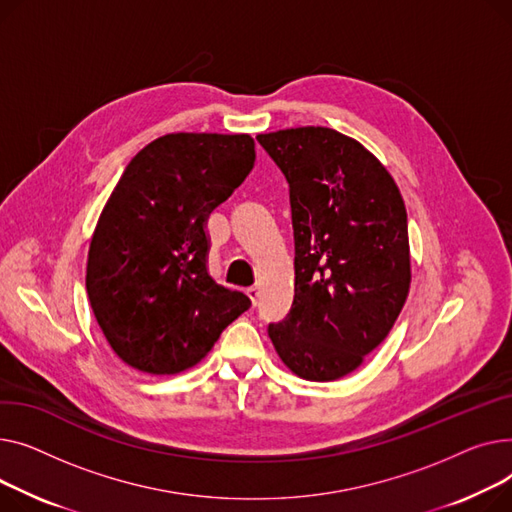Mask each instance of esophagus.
I'll use <instances>...</instances> for the list:
<instances>
[{
	"instance_id": "obj_1",
	"label": "esophagus",
	"mask_w": 512,
	"mask_h": 512,
	"mask_svg": "<svg viewBox=\"0 0 512 512\" xmlns=\"http://www.w3.org/2000/svg\"><path fill=\"white\" fill-rule=\"evenodd\" d=\"M246 293L250 295V299H252V304L256 306V304H258V295H260V289H258L256 285H252V287H248V289H246Z\"/></svg>"
}]
</instances>
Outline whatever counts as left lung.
I'll list each match as a JSON object with an SVG mask.
<instances>
[{
	"mask_svg": "<svg viewBox=\"0 0 512 512\" xmlns=\"http://www.w3.org/2000/svg\"><path fill=\"white\" fill-rule=\"evenodd\" d=\"M256 140L289 184L295 295L268 324L283 364L328 382L362 366L409 293L407 210L395 179L357 140L306 126Z\"/></svg>",
	"mask_w": 512,
	"mask_h": 512,
	"instance_id": "obj_1",
	"label": "left lung"
}]
</instances>
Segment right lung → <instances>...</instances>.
Wrapping results in <instances>:
<instances>
[{"label":"right lung","mask_w":512,"mask_h":512,"mask_svg":"<svg viewBox=\"0 0 512 512\" xmlns=\"http://www.w3.org/2000/svg\"><path fill=\"white\" fill-rule=\"evenodd\" d=\"M248 134H167L128 163L86 262L90 308L117 357L179 374L252 302L208 275L204 223L254 167Z\"/></svg>","instance_id":"add662e5"}]
</instances>
